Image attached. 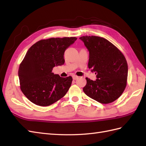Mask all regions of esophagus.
Here are the masks:
<instances>
[{
  "instance_id": "1",
  "label": "esophagus",
  "mask_w": 146,
  "mask_h": 146,
  "mask_svg": "<svg viewBox=\"0 0 146 146\" xmlns=\"http://www.w3.org/2000/svg\"><path fill=\"white\" fill-rule=\"evenodd\" d=\"M78 78V76H72V78H73V80H77V79Z\"/></svg>"
}]
</instances>
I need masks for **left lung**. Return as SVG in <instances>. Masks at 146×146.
<instances>
[{"label":"left lung","instance_id":"1","mask_svg":"<svg viewBox=\"0 0 146 146\" xmlns=\"http://www.w3.org/2000/svg\"><path fill=\"white\" fill-rule=\"evenodd\" d=\"M89 51L88 68L96 80L86 78L83 91L101 104L111 103L121 96L127 85L128 65L125 56L107 39L96 36L80 38Z\"/></svg>","mask_w":146,"mask_h":146}]
</instances>
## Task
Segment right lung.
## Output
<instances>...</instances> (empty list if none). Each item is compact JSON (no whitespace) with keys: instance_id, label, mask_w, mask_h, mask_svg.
I'll list each match as a JSON object with an SVG mask.
<instances>
[{"instance_id":"1","label":"right lung","mask_w":146,"mask_h":146,"mask_svg":"<svg viewBox=\"0 0 146 146\" xmlns=\"http://www.w3.org/2000/svg\"><path fill=\"white\" fill-rule=\"evenodd\" d=\"M77 39H42L28 50L19 65L18 76L22 92L32 103L46 107L65 96L71 85L72 77H61L52 72L55 66L64 63V52Z\"/></svg>"}]
</instances>
